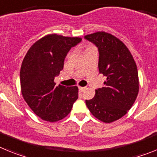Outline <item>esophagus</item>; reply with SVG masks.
Returning <instances> with one entry per match:
<instances>
[{"instance_id":"1","label":"esophagus","mask_w":157,"mask_h":157,"mask_svg":"<svg viewBox=\"0 0 157 157\" xmlns=\"http://www.w3.org/2000/svg\"><path fill=\"white\" fill-rule=\"evenodd\" d=\"M78 89H79V91H81V92H83V91H84L86 90V87L78 86Z\"/></svg>"}]
</instances>
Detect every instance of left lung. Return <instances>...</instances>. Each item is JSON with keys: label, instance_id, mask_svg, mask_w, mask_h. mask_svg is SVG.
<instances>
[{"label": "left lung", "instance_id": "1", "mask_svg": "<svg viewBox=\"0 0 157 157\" xmlns=\"http://www.w3.org/2000/svg\"><path fill=\"white\" fill-rule=\"evenodd\" d=\"M99 50V72L106 77L105 87L86 101L93 116L110 123L125 116L134 105L139 91L137 65L126 45L116 36L98 31L85 36Z\"/></svg>", "mask_w": 157, "mask_h": 157}]
</instances>
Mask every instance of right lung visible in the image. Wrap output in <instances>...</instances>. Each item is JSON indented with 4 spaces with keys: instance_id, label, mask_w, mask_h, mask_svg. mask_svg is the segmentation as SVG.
<instances>
[{
    "instance_id": "1",
    "label": "right lung",
    "mask_w": 157,
    "mask_h": 157,
    "mask_svg": "<svg viewBox=\"0 0 157 157\" xmlns=\"http://www.w3.org/2000/svg\"><path fill=\"white\" fill-rule=\"evenodd\" d=\"M81 40L79 37L47 34L31 45L22 62V95L41 120L50 123L63 120L78 99V88L76 86H56L54 78L63 68L69 50Z\"/></svg>"
}]
</instances>
